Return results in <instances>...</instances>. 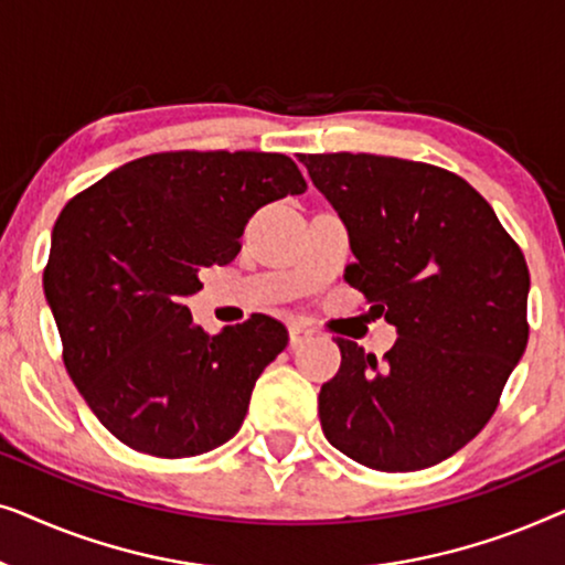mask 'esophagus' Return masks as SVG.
Returning a JSON list of instances; mask_svg holds the SVG:
<instances>
[{
	"label": "esophagus",
	"instance_id": "esophagus-1",
	"mask_svg": "<svg viewBox=\"0 0 565 565\" xmlns=\"http://www.w3.org/2000/svg\"><path fill=\"white\" fill-rule=\"evenodd\" d=\"M288 337H290V347H298L308 342V339L313 337V331H308L306 327H298V323H292V327L288 329Z\"/></svg>",
	"mask_w": 565,
	"mask_h": 565
}]
</instances>
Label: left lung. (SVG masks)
<instances>
[{"label":"left lung","instance_id":"8db88e82","mask_svg":"<svg viewBox=\"0 0 565 565\" xmlns=\"http://www.w3.org/2000/svg\"><path fill=\"white\" fill-rule=\"evenodd\" d=\"M344 221L347 282L396 327L383 362L339 339L321 429L347 458L404 473L466 447L527 347L530 273L493 207L447 169L375 153L300 157Z\"/></svg>","mask_w":565,"mask_h":565}]
</instances>
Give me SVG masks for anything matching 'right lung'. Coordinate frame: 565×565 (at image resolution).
Returning a JSON list of instances; mask_svg holds the SVG:
<instances>
[{
    "label": "right lung",
    "instance_id": "right-lung-1",
    "mask_svg": "<svg viewBox=\"0 0 565 565\" xmlns=\"http://www.w3.org/2000/svg\"><path fill=\"white\" fill-rule=\"evenodd\" d=\"M296 161L262 151H167L128 161L61 211L43 290L82 398L122 445L192 458L242 427L285 350L280 321L207 334L184 298L228 265L262 205L306 192Z\"/></svg>",
    "mask_w": 565,
    "mask_h": 565
}]
</instances>
